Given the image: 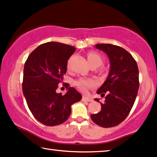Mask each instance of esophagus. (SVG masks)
Masks as SVG:
<instances>
[{"instance_id": "1", "label": "esophagus", "mask_w": 157, "mask_h": 157, "mask_svg": "<svg viewBox=\"0 0 157 157\" xmlns=\"http://www.w3.org/2000/svg\"><path fill=\"white\" fill-rule=\"evenodd\" d=\"M82 101L84 102H90L92 101V99L90 97H86V96H83L82 97Z\"/></svg>"}]
</instances>
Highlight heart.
<instances>
[{"instance_id":"1","label":"heart","mask_w":157,"mask_h":157,"mask_svg":"<svg viewBox=\"0 0 157 157\" xmlns=\"http://www.w3.org/2000/svg\"><path fill=\"white\" fill-rule=\"evenodd\" d=\"M87 61H88L90 65H96L97 67L100 66L103 62V59L99 54L95 52H90L87 54ZM75 84L79 89L82 91H85L89 87H93L95 86V82L92 80L88 79H79L75 82Z\"/></svg>"}]
</instances>
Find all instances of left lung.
<instances>
[{
	"mask_svg": "<svg viewBox=\"0 0 157 157\" xmlns=\"http://www.w3.org/2000/svg\"><path fill=\"white\" fill-rule=\"evenodd\" d=\"M95 47L107 54L110 67L107 79L97 91L105 100L100 103L95 98L101 110L90 117L98 126L110 128L123 122L134 104L139 87V68L132 55L124 48L110 44H98Z\"/></svg>",
	"mask_w": 157,
	"mask_h": 157,
	"instance_id": "8db88e82",
	"label": "left lung"
}]
</instances>
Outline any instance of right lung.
Segmentation results:
<instances>
[{
	"instance_id": "add662e5",
	"label": "right lung",
	"mask_w": 157,
	"mask_h": 157,
	"mask_svg": "<svg viewBox=\"0 0 157 157\" xmlns=\"http://www.w3.org/2000/svg\"><path fill=\"white\" fill-rule=\"evenodd\" d=\"M75 49L62 43L47 42L33 50L25 62L23 93L31 113L46 126L65 122L71 114V105L82 99L81 94L70 85L65 95L56 92Z\"/></svg>"
}]
</instances>
